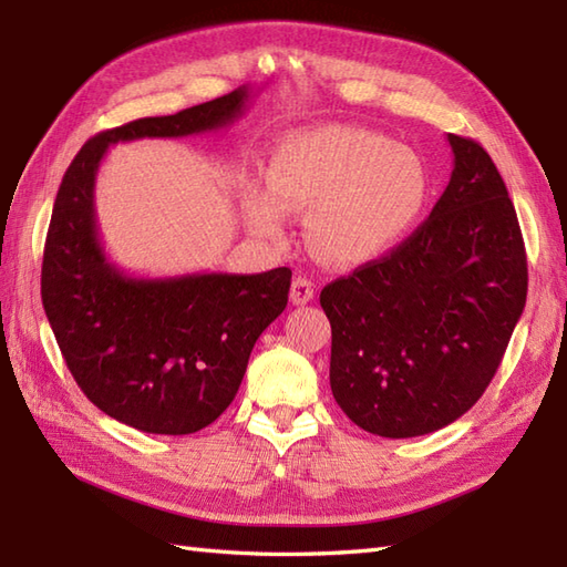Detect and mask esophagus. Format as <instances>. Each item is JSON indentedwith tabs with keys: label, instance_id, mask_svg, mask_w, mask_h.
<instances>
[{
	"label": "esophagus",
	"instance_id": "1",
	"mask_svg": "<svg viewBox=\"0 0 567 567\" xmlns=\"http://www.w3.org/2000/svg\"><path fill=\"white\" fill-rule=\"evenodd\" d=\"M290 299L292 305L302 307V305H309L311 299H315V282L309 280V277H302L297 275L292 280V290H290Z\"/></svg>",
	"mask_w": 567,
	"mask_h": 567
}]
</instances>
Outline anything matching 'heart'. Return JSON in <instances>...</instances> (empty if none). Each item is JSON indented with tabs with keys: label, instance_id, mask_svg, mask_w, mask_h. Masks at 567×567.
I'll return each mask as SVG.
<instances>
[{
	"label": "heart",
	"instance_id": "heart-1",
	"mask_svg": "<svg viewBox=\"0 0 567 567\" xmlns=\"http://www.w3.org/2000/svg\"><path fill=\"white\" fill-rule=\"evenodd\" d=\"M429 187L416 151L368 128L327 126L275 148L270 185H246L244 214L252 231L277 236L290 209H315L311 244L323 258L358 265L388 256L414 231Z\"/></svg>",
	"mask_w": 567,
	"mask_h": 567
}]
</instances>
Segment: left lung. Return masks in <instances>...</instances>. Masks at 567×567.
I'll return each instance as SVG.
<instances>
[{
  "instance_id": "8db88e82",
  "label": "left lung",
  "mask_w": 567,
  "mask_h": 567,
  "mask_svg": "<svg viewBox=\"0 0 567 567\" xmlns=\"http://www.w3.org/2000/svg\"><path fill=\"white\" fill-rule=\"evenodd\" d=\"M453 173L429 219L388 256L321 290L331 392L384 439L453 424L502 363L526 305V250L487 151L449 134Z\"/></svg>"
}]
</instances>
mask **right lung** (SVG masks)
<instances>
[{"label":"right lung","instance_id":"right-lung-1","mask_svg":"<svg viewBox=\"0 0 567 567\" xmlns=\"http://www.w3.org/2000/svg\"><path fill=\"white\" fill-rule=\"evenodd\" d=\"M250 90L90 138L60 183L48 226L41 297L68 370L104 414L146 433L185 436L224 414L258 336L282 315L292 270L134 277L106 260L94 183L114 143L231 126Z\"/></svg>","mask_w":567,"mask_h":567}]
</instances>
